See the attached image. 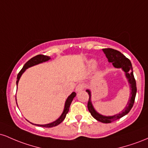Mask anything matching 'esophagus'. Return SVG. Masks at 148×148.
I'll use <instances>...</instances> for the list:
<instances>
[{
  "label": "esophagus",
  "instance_id": "1",
  "mask_svg": "<svg viewBox=\"0 0 148 148\" xmlns=\"http://www.w3.org/2000/svg\"><path fill=\"white\" fill-rule=\"evenodd\" d=\"M84 88H85V86L84 84H79L76 88V91L79 92L82 91Z\"/></svg>",
  "mask_w": 148,
  "mask_h": 148
}]
</instances>
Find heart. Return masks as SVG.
I'll list each match as a JSON object with an SVG mask.
<instances>
[{
  "mask_svg": "<svg viewBox=\"0 0 148 148\" xmlns=\"http://www.w3.org/2000/svg\"><path fill=\"white\" fill-rule=\"evenodd\" d=\"M90 66L91 67H95V61H91L90 62Z\"/></svg>",
  "mask_w": 148,
  "mask_h": 148,
  "instance_id": "heart-1",
  "label": "heart"
}]
</instances>
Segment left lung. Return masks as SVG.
Instances as JSON below:
<instances>
[{"label": "left lung", "instance_id": "obj_1", "mask_svg": "<svg viewBox=\"0 0 148 148\" xmlns=\"http://www.w3.org/2000/svg\"><path fill=\"white\" fill-rule=\"evenodd\" d=\"M103 51L106 54V56L108 58V62H112L113 65L115 67H116V68H122L123 69L124 72H125V74H126V77L128 79L129 83L130 84L131 90H132L128 103H127L125 109L123 110V111L120 113L113 115V116H103V115H100L99 113H98L95 110L92 105L90 101V91L89 90H86V92L88 93V95H89V99H88V108L89 110L90 113H91L92 116L94 118H95L98 121L101 122V123H111L112 122L118 120V119L121 118L122 117L125 116L132 109V108L134 106L136 95V80L134 79L133 71H132L133 69H132V63H131V61L127 58L125 57L120 51L115 50L113 49H103Z\"/></svg>", "mask_w": 148, "mask_h": 148}]
</instances>
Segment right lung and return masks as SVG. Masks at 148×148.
<instances>
[{
    "mask_svg": "<svg viewBox=\"0 0 148 148\" xmlns=\"http://www.w3.org/2000/svg\"><path fill=\"white\" fill-rule=\"evenodd\" d=\"M49 59H50V57L49 56H45V55H42V54L35 56V57L32 58L31 59H30V60H28V62H27L26 63L24 64V65H23V68L21 69V71L18 72V74L17 75V81H16V86L18 85V81H19L20 77H21L22 74L25 72V69H28V67H32V66L35 65V64H37L39 63H42V62H46V61L49 60ZM75 96H76V92H73L72 94H71L68 97V98H67V100H66V101H65L64 111H63V112H62V115H60V118L58 119L57 120L54 121L53 123L47 124V125H37V126H40V127H47V128H49V127H56V126H57V125H58L59 124L62 123V122L64 120V118H65L66 115H67V113H68V111H69V106H70L71 103H72V100ZM16 105H17V103H16Z\"/></svg>",
    "mask_w": 148,
    "mask_h": 148,
    "instance_id": "1",
    "label": "right lung"
}]
</instances>
